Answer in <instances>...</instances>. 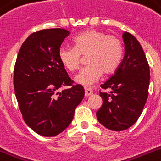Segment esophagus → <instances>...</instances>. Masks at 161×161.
Returning a JSON list of instances; mask_svg holds the SVG:
<instances>
[{
	"label": "esophagus",
	"mask_w": 161,
	"mask_h": 161,
	"mask_svg": "<svg viewBox=\"0 0 161 161\" xmlns=\"http://www.w3.org/2000/svg\"><path fill=\"white\" fill-rule=\"evenodd\" d=\"M84 92H85V97H89V96L93 94V91L89 89V88H85Z\"/></svg>",
	"instance_id": "1"
}]
</instances>
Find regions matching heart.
I'll list each match as a JSON object with an SVG mask.
<instances>
[{"label":"heart","instance_id":"b5f03b06","mask_svg":"<svg viewBox=\"0 0 161 161\" xmlns=\"http://www.w3.org/2000/svg\"><path fill=\"white\" fill-rule=\"evenodd\" d=\"M74 47H61L58 58L68 71L77 70L81 63V55L86 56L88 65L76 76L75 81L89 86L100 78L102 73L108 75L119 65L123 56V46L118 37L89 29L73 39Z\"/></svg>","mask_w":161,"mask_h":161}]
</instances>
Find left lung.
Here are the masks:
<instances>
[{"label": "left lung", "instance_id": "1", "mask_svg": "<svg viewBox=\"0 0 161 161\" xmlns=\"http://www.w3.org/2000/svg\"><path fill=\"white\" fill-rule=\"evenodd\" d=\"M125 55L114 74L100 87L103 104L96 113L98 122L113 131H122L138 120L148 98L150 67L142 47L132 34H123Z\"/></svg>", "mask_w": 161, "mask_h": 161}]
</instances>
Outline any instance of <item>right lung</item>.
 <instances>
[{"instance_id": "obj_1", "label": "right lung", "mask_w": 161, "mask_h": 161, "mask_svg": "<svg viewBox=\"0 0 161 161\" xmlns=\"http://www.w3.org/2000/svg\"><path fill=\"white\" fill-rule=\"evenodd\" d=\"M70 31L62 28L33 32L21 45L14 68V89L26 124L36 134L53 137L71 124L84 97L82 85H73L58 58ZM70 88L59 92L61 87Z\"/></svg>"}]
</instances>
